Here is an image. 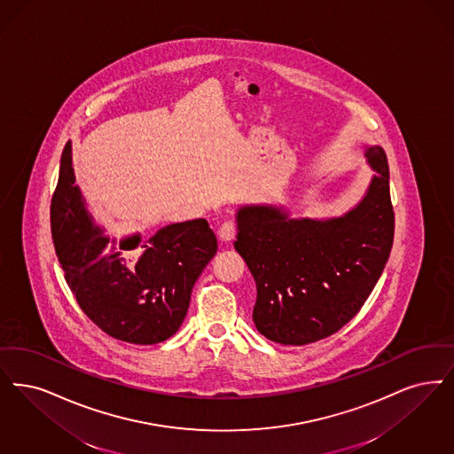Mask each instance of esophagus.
I'll use <instances>...</instances> for the list:
<instances>
[{
    "instance_id": "obj_1",
    "label": "esophagus",
    "mask_w": 454,
    "mask_h": 454,
    "mask_svg": "<svg viewBox=\"0 0 454 454\" xmlns=\"http://www.w3.org/2000/svg\"><path fill=\"white\" fill-rule=\"evenodd\" d=\"M236 235V224L233 221H224L219 226L218 236L223 241H231Z\"/></svg>"
}]
</instances>
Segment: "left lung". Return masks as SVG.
<instances>
[{"label": "left lung", "mask_w": 454, "mask_h": 454, "mask_svg": "<svg viewBox=\"0 0 454 454\" xmlns=\"http://www.w3.org/2000/svg\"><path fill=\"white\" fill-rule=\"evenodd\" d=\"M377 172L362 202L341 218L291 219L273 206L236 215L235 248L256 282L254 323L270 341L302 346L349 323L379 282L394 245L388 162L366 150Z\"/></svg>", "instance_id": "left-lung-1"}]
</instances>
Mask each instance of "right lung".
<instances>
[{"label": "right lung", "instance_id": "1", "mask_svg": "<svg viewBox=\"0 0 454 454\" xmlns=\"http://www.w3.org/2000/svg\"><path fill=\"white\" fill-rule=\"evenodd\" d=\"M55 254L82 312L111 338L155 345L177 333L187 314L192 287L218 250L206 219L168 224L144 250L140 236L116 243L92 224L74 185L67 144L51 202ZM139 254L135 261L132 256Z\"/></svg>", "mask_w": 454, "mask_h": 454}]
</instances>
